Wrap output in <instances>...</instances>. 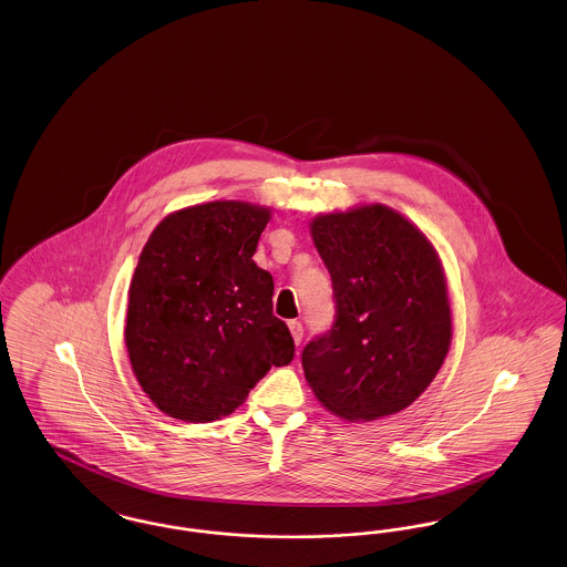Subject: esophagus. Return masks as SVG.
<instances>
[{
	"label": "esophagus",
	"instance_id": "obj_1",
	"mask_svg": "<svg viewBox=\"0 0 567 567\" xmlns=\"http://www.w3.org/2000/svg\"><path fill=\"white\" fill-rule=\"evenodd\" d=\"M289 331L293 336V342L301 344V338H303V327H301V323L299 321H289Z\"/></svg>",
	"mask_w": 567,
	"mask_h": 567
}]
</instances>
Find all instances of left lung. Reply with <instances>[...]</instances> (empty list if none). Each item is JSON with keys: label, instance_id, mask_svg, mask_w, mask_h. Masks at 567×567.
Instances as JSON below:
<instances>
[{"label": "left lung", "instance_id": "1", "mask_svg": "<svg viewBox=\"0 0 567 567\" xmlns=\"http://www.w3.org/2000/svg\"><path fill=\"white\" fill-rule=\"evenodd\" d=\"M310 229L331 276L336 317L303 347L306 380L342 419L395 414L430 386L451 347L437 252L382 204L317 216Z\"/></svg>", "mask_w": 567, "mask_h": 567}]
</instances>
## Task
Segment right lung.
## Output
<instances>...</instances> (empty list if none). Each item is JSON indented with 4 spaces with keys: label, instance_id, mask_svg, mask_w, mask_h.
Masks as SVG:
<instances>
[{
    "label": "right lung",
    "instance_id": "right-lung-1",
    "mask_svg": "<svg viewBox=\"0 0 567 567\" xmlns=\"http://www.w3.org/2000/svg\"><path fill=\"white\" fill-rule=\"evenodd\" d=\"M268 220L261 206L210 202L163 218L142 248L125 344L142 391L167 416H227L271 365L291 363L271 274L252 261Z\"/></svg>",
    "mask_w": 567,
    "mask_h": 567
}]
</instances>
